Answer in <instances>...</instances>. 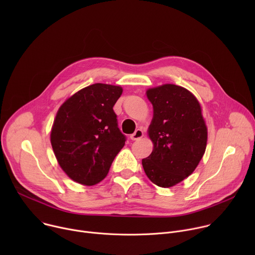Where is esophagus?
Returning <instances> with one entry per match:
<instances>
[{
    "label": "esophagus",
    "mask_w": 255,
    "mask_h": 255,
    "mask_svg": "<svg viewBox=\"0 0 255 255\" xmlns=\"http://www.w3.org/2000/svg\"><path fill=\"white\" fill-rule=\"evenodd\" d=\"M143 131L141 130V129H137L131 136H130V138H131V140H138V139H140V138H142L143 137Z\"/></svg>",
    "instance_id": "34e87169"
}]
</instances>
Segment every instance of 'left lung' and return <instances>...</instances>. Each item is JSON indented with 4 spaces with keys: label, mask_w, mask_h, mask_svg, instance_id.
Instances as JSON below:
<instances>
[{
    "label": "left lung",
    "mask_w": 255,
    "mask_h": 255,
    "mask_svg": "<svg viewBox=\"0 0 255 255\" xmlns=\"http://www.w3.org/2000/svg\"><path fill=\"white\" fill-rule=\"evenodd\" d=\"M146 95L153 106L148 128L153 150L142 165L153 184L170 188L198 166L207 146V126L199 101L187 89L166 84Z\"/></svg>",
    "instance_id": "obj_1"
}]
</instances>
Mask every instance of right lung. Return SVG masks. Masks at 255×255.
Here are the masks:
<instances>
[{
	"mask_svg": "<svg viewBox=\"0 0 255 255\" xmlns=\"http://www.w3.org/2000/svg\"><path fill=\"white\" fill-rule=\"evenodd\" d=\"M122 92L119 86L94 84L58 109L50 133L52 149L62 170L79 184L103 180L125 145L113 110Z\"/></svg>",
	"mask_w": 255,
	"mask_h": 255,
	"instance_id": "right-lung-1",
	"label": "right lung"
}]
</instances>
